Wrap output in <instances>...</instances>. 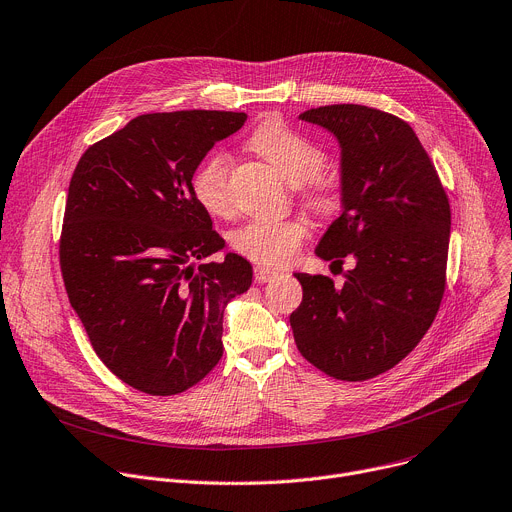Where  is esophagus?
Returning a JSON list of instances; mask_svg holds the SVG:
<instances>
[{"label": "esophagus", "instance_id": "34e87169", "mask_svg": "<svg viewBox=\"0 0 512 512\" xmlns=\"http://www.w3.org/2000/svg\"><path fill=\"white\" fill-rule=\"evenodd\" d=\"M253 275H255V282H257V284H267V282L273 280V277H277V271H275V269H269V267L257 265V267L253 269Z\"/></svg>", "mask_w": 512, "mask_h": 512}]
</instances>
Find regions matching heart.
<instances>
[{"mask_svg": "<svg viewBox=\"0 0 512 512\" xmlns=\"http://www.w3.org/2000/svg\"><path fill=\"white\" fill-rule=\"evenodd\" d=\"M249 149L261 155L292 185H304V200L318 214H335L341 208L337 185L318 175L327 163V153L280 118H267L249 136ZM230 155L210 153L192 175V194L212 216H226L232 210ZM306 237L302 220H249L228 235L230 247L239 255L263 263L282 265L290 261Z\"/></svg>", "mask_w": 512, "mask_h": 512, "instance_id": "1", "label": "heart"}]
</instances>
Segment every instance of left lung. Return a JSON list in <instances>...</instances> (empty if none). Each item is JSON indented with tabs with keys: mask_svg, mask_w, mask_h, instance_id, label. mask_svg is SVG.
Listing matches in <instances>:
<instances>
[{
	"mask_svg": "<svg viewBox=\"0 0 512 512\" xmlns=\"http://www.w3.org/2000/svg\"><path fill=\"white\" fill-rule=\"evenodd\" d=\"M341 145L343 214L316 255L355 267L337 286L296 273L302 302L290 314L294 341L324 374L363 382L402 361L425 337L445 292L451 208L437 169L408 122L333 104L306 110Z\"/></svg>",
	"mask_w": 512,
	"mask_h": 512,
	"instance_id": "8db88e82",
	"label": "left lung"
}]
</instances>
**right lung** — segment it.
<instances>
[{"mask_svg":"<svg viewBox=\"0 0 512 512\" xmlns=\"http://www.w3.org/2000/svg\"><path fill=\"white\" fill-rule=\"evenodd\" d=\"M245 112L143 114L91 145L65 204L59 261L91 347L124 384L151 396L196 386L222 357L226 304L253 267L224 247L192 194L206 153Z\"/></svg>","mask_w":512,"mask_h":512,"instance_id":"1","label":"right lung"}]
</instances>
